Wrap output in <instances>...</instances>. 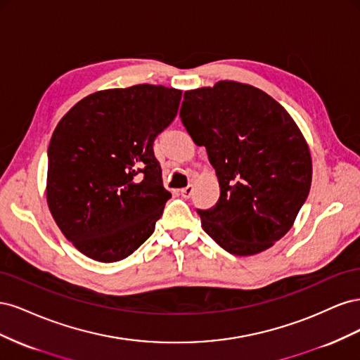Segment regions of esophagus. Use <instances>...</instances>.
Masks as SVG:
<instances>
[{"label":"esophagus","mask_w":360,"mask_h":360,"mask_svg":"<svg viewBox=\"0 0 360 360\" xmlns=\"http://www.w3.org/2000/svg\"><path fill=\"white\" fill-rule=\"evenodd\" d=\"M180 192H181V197L183 198H191V195L193 193V186H192V184H189V186L183 188Z\"/></svg>","instance_id":"esophagus-1"}]
</instances>
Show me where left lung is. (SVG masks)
Masks as SVG:
<instances>
[{"instance_id": "left-lung-1", "label": "left lung", "mask_w": 360, "mask_h": 360, "mask_svg": "<svg viewBox=\"0 0 360 360\" xmlns=\"http://www.w3.org/2000/svg\"><path fill=\"white\" fill-rule=\"evenodd\" d=\"M180 117L219 180L214 207L197 210L204 231L233 255L274 246L311 189L309 147L294 120L263 90L234 81L186 91Z\"/></svg>"}]
</instances>
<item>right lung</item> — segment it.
Here are the masks:
<instances>
[{
    "label": "right lung",
    "instance_id": "1",
    "mask_svg": "<svg viewBox=\"0 0 360 360\" xmlns=\"http://www.w3.org/2000/svg\"><path fill=\"white\" fill-rule=\"evenodd\" d=\"M181 91L139 84L84 97L53 130L46 198L73 246L114 263L153 234L171 193L153 143L176 118Z\"/></svg>",
    "mask_w": 360,
    "mask_h": 360
}]
</instances>
